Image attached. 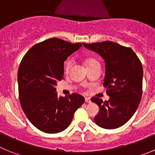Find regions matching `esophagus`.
I'll return each instance as SVG.
<instances>
[{"mask_svg": "<svg viewBox=\"0 0 155 155\" xmlns=\"http://www.w3.org/2000/svg\"><path fill=\"white\" fill-rule=\"evenodd\" d=\"M85 102H87V103H90V102H91V99H90L89 98H85Z\"/></svg>", "mask_w": 155, "mask_h": 155, "instance_id": "34e87169", "label": "esophagus"}]
</instances>
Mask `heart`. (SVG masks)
Returning a JSON list of instances; mask_svg holds the SVG:
<instances>
[{"label": "heart", "mask_w": 155, "mask_h": 155, "mask_svg": "<svg viewBox=\"0 0 155 155\" xmlns=\"http://www.w3.org/2000/svg\"><path fill=\"white\" fill-rule=\"evenodd\" d=\"M84 63L87 66L91 65V64H94V63H98V61L94 58H86L84 60ZM72 64H73V61L71 59H68L66 62L64 63V71H65V73H68L71 70V67H72Z\"/></svg>", "instance_id": "b5f03b06"}]
</instances>
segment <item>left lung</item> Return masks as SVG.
<instances>
[{
    "instance_id": "obj_1",
    "label": "left lung",
    "mask_w": 155,
    "mask_h": 155,
    "mask_svg": "<svg viewBox=\"0 0 155 155\" xmlns=\"http://www.w3.org/2000/svg\"><path fill=\"white\" fill-rule=\"evenodd\" d=\"M104 59L105 74L103 86L110 97L109 101L93 97L99 112L95 124L105 129L120 127L134 116L142 96L143 68L140 59L130 47L110 41L85 44Z\"/></svg>"
}]
</instances>
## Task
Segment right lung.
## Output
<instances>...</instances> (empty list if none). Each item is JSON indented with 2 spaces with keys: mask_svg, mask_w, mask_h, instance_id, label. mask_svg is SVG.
<instances>
[{
  "mask_svg": "<svg viewBox=\"0 0 155 155\" xmlns=\"http://www.w3.org/2000/svg\"><path fill=\"white\" fill-rule=\"evenodd\" d=\"M82 46L58 38L34 45L23 57L18 71L20 104L31 124L47 134L64 130L84 102L77 93L57 96V83L64 78V62Z\"/></svg>",
  "mask_w": 155,
  "mask_h": 155,
  "instance_id": "obj_1",
  "label": "right lung"
}]
</instances>
